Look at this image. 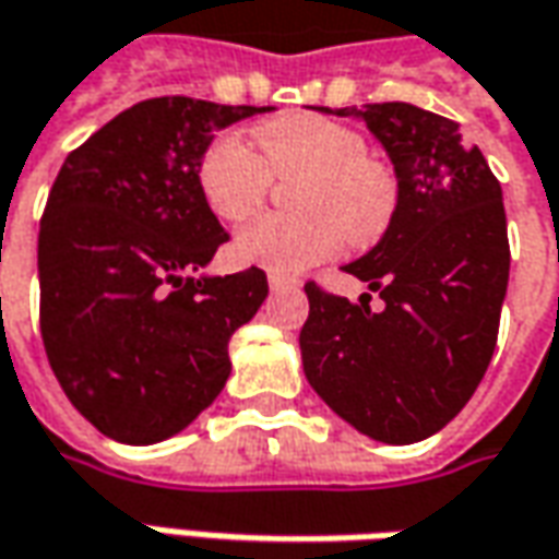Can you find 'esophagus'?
I'll return each mask as SVG.
<instances>
[{
    "instance_id": "obj_1",
    "label": "esophagus",
    "mask_w": 559,
    "mask_h": 559,
    "mask_svg": "<svg viewBox=\"0 0 559 559\" xmlns=\"http://www.w3.org/2000/svg\"><path fill=\"white\" fill-rule=\"evenodd\" d=\"M297 281L287 278V275H278V272H269V287L272 290H284V287H294Z\"/></svg>"
}]
</instances>
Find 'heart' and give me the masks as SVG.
<instances>
[{
    "mask_svg": "<svg viewBox=\"0 0 559 559\" xmlns=\"http://www.w3.org/2000/svg\"><path fill=\"white\" fill-rule=\"evenodd\" d=\"M252 154L235 135L203 151L198 185L203 203L222 222H243L265 201L272 176H302L294 191L297 216L269 213L235 238L238 260L278 275H299L331 260L343 241L371 247L393 225L399 176L368 154L356 126L324 114H281L253 126Z\"/></svg>",
    "mask_w": 559,
    "mask_h": 559,
    "instance_id": "obj_1",
    "label": "heart"
}]
</instances>
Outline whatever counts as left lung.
Listing matches in <instances>:
<instances>
[{
    "mask_svg": "<svg viewBox=\"0 0 559 559\" xmlns=\"http://www.w3.org/2000/svg\"><path fill=\"white\" fill-rule=\"evenodd\" d=\"M393 160L399 210L386 235L346 272L380 294L349 302L306 284L299 331L306 380L358 433L412 445L461 412L489 368L510 247L501 185L449 117L405 102L340 107Z\"/></svg>",
    "mask_w": 559,
    "mask_h": 559,
    "instance_id": "obj_1",
    "label": "left lung"
}]
</instances>
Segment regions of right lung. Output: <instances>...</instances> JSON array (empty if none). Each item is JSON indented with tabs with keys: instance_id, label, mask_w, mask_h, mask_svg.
<instances>
[{
	"instance_id": "add662e5",
	"label": "right lung",
	"mask_w": 559,
	"mask_h": 559,
	"mask_svg": "<svg viewBox=\"0 0 559 559\" xmlns=\"http://www.w3.org/2000/svg\"><path fill=\"white\" fill-rule=\"evenodd\" d=\"M272 107L147 98L70 151L39 225V324L73 408L154 445L213 405L228 340L269 297L262 269L198 275L228 231L203 203L213 132Z\"/></svg>"
}]
</instances>
